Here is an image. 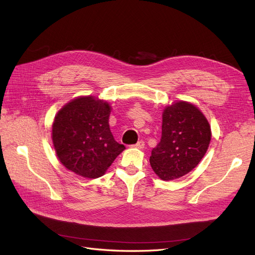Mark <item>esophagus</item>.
<instances>
[{
	"label": "esophagus",
	"instance_id": "obj_1",
	"mask_svg": "<svg viewBox=\"0 0 255 255\" xmlns=\"http://www.w3.org/2000/svg\"><path fill=\"white\" fill-rule=\"evenodd\" d=\"M134 147H136V148H143L144 147V142H143V140H140V141H138L136 144H134L133 145Z\"/></svg>",
	"mask_w": 255,
	"mask_h": 255
}]
</instances>
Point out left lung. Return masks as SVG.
<instances>
[{
  "label": "left lung",
  "instance_id": "1",
  "mask_svg": "<svg viewBox=\"0 0 255 255\" xmlns=\"http://www.w3.org/2000/svg\"><path fill=\"white\" fill-rule=\"evenodd\" d=\"M211 136V127L197 107L173 102L162 113L161 139L150 157L153 171L165 181L188 174L203 159Z\"/></svg>",
  "mask_w": 255,
  "mask_h": 255
}]
</instances>
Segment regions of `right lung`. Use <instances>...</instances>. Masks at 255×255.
<instances>
[{
    "label": "right lung",
    "instance_id": "add662e5",
    "mask_svg": "<svg viewBox=\"0 0 255 255\" xmlns=\"http://www.w3.org/2000/svg\"><path fill=\"white\" fill-rule=\"evenodd\" d=\"M109 102L94 96L77 97L66 103L55 117L51 138L60 162L85 178L105 174L125 150L113 137Z\"/></svg>",
    "mask_w": 255,
    "mask_h": 255
}]
</instances>
